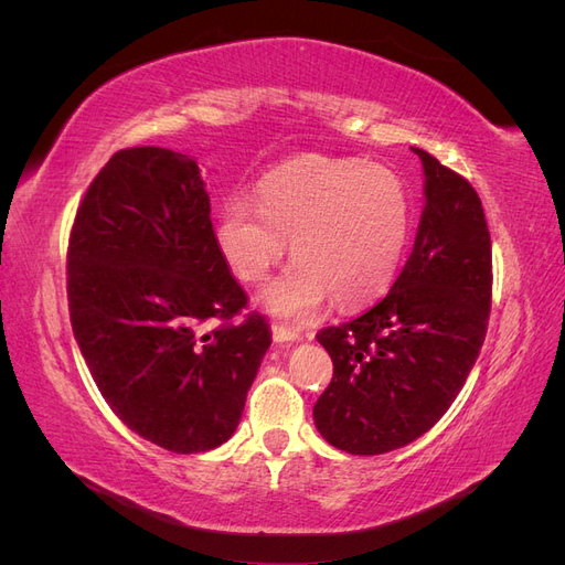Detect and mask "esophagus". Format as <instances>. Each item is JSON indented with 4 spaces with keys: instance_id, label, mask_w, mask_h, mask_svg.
<instances>
[{
    "instance_id": "esophagus-1",
    "label": "esophagus",
    "mask_w": 565,
    "mask_h": 565,
    "mask_svg": "<svg viewBox=\"0 0 565 565\" xmlns=\"http://www.w3.org/2000/svg\"><path fill=\"white\" fill-rule=\"evenodd\" d=\"M273 341H276V344H297V341H301V334L282 328V324H273Z\"/></svg>"
}]
</instances>
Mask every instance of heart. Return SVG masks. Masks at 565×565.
Here are the masks:
<instances>
[{
  "instance_id": "obj_1",
  "label": "heart",
  "mask_w": 565,
  "mask_h": 565,
  "mask_svg": "<svg viewBox=\"0 0 565 565\" xmlns=\"http://www.w3.org/2000/svg\"><path fill=\"white\" fill-rule=\"evenodd\" d=\"M409 235V200L384 167L301 158L218 210L216 245L243 282L268 278L287 243L295 264L259 295L285 322L313 320L332 297L341 309L377 299L396 276Z\"/></svg>"
}]
</instances>
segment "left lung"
<instances>
[{
	"instance_id": "1",
	"label": "left lung",
	"mask_w": 565,
	"mask_h": 565,
	"mask_svg": "<svg viewBox=\"0 0 565 565\" xmlns=\"http://www.w3.org/2000/svg\"><path fill=\"white\" fill-rule=\"evenodd\" d=\"M413 152L424 169L413 254L377 306L316 337L334 363L316 429L351 455H384L429 431L486 341L492 249L481 198L426 150Z\"/></svg>"
}]
</instances>
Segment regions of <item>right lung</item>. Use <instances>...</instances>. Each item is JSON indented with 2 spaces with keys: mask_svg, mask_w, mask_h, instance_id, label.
<instances>
[{
  "mask_svg": "<svg viewBox=\"0 0 565 565\" xmlns=\"http://www.w3.org/2000/svg\"><path fill=\"white\" fill-rule=\"evenodd\" d=\"M210 214L193 158L127 148L92 181L67 247L71 322L100 396L131 431L179 455L235 434L270 347L256 313L204 332L247 306Z\"/></svg>",
  "mask_w": 565,
  "mask_h": 565,
  "instance_id": "right-lung-1",
  "label": "right lung"
}]
</instances>
